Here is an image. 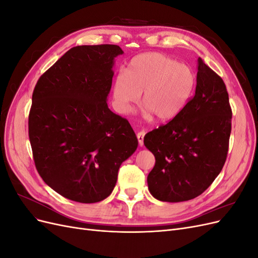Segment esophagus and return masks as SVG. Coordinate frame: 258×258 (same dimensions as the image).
<instances>
[{"label": "esophagus", "instance_id": "34e87169", "mask_svg": "<svg viewBox=\"0 0 258 258\" xmlns=\"http://www.w3.org/2000/svg\"><path fill=\"white\" fill-rule=\"evenodd\" d=\"M145 134H146V132H145L144 130L138 132L137 138H138V141H139L140 146H143V141H144V136H145Z\"/></svg>", "mask_w": 258, "mask_h": 258}]
</instances>
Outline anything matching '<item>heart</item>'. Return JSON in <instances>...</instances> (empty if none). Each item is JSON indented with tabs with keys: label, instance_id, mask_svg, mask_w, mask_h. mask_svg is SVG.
<instances>
[{
	"label": "heart",
	"instance_id": "b5f03b06",
	"mask_svg": "<svg viewBox=\"0 0 258 258\" xmlns=\"http://www.w3.org/2000/svg\"><path fill=\"white\" fill-rule=\"evenodd\" d=\"M196 75L188 67L160 52H144L134 57L127 73L114 82V99L119 112L128 114L143 92L144 116L167 121L174 118L190 100Z\"/></svg>",
	"mask_w": 258,
	"mask_h": 258
}]
</instances>
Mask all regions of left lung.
<instances>
[{
  "label": "left lung",
  "instance_id": "left-lung-1",
  "mask_svg": "<svg viewBox=\"0 0 258 258\" xmlns=\"http://www.w3.org/2000/svg\"><path fill=\"white\" fill-rule=\"evenodd\" d=\"M231 117L224 81L199 58L195 96L172 120L144 138L156 159L147 176L154 198L187 201L213 183L227 158Z\"/></svg>",
  "mask_w": 258,
  "mask_h": 258
}]
</instances>
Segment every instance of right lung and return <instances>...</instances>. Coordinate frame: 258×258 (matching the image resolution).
<instances>
[{"instance_id":"obj_1","label":"right lung","mask_w":258,"mask_h":258,"mask_svg":"<svg viewBox=\"0 0 258 258\" xmlns=\"http://www.w3.org/2000/svg\"><path fill=\"white\" fill-rule=\"evenodd\" d=\"M117 45L68 50L38 79L29 113V139L38 174L61 196L93 204L111 195L119 167L138 139L106 100Z\"/></svg>"}]
</instances>
